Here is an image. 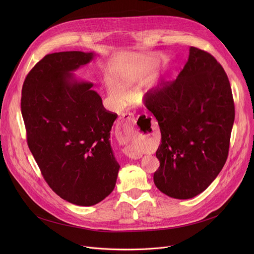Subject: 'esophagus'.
Masks as SVG:
<instances>
[{
	"instance_id": "esophagus-1",
	"label": "esophagus",
	"mask_w": 254,
	"mask_h": 254,
	"mask_svg": "<svg viewBox=\"0 0 254 254\" xmlns=\"http://www.w3.org/2000/svg\"><path fill=\"white\" fill-rule=\"evenodd\" d=\"M134 123L135 120L131 114H123L122 117L119 119L117 124V127H119V130L116 131V136L120 143H126L127 141L130 128L132 127ZM120 129H121V131L119 130ZM126 154L132 159H139L141 157L139 154H136L129 149H126Z\"/></svg>"
}]
</instances>
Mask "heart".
Instances as JSON below:
<instances>
[{
	"mask_svg": "<svg viewBox=\"0 0 254 254\" xmlns=\"http://www.w3.org/2000/svg\"><path fill=\"white\" fill-rule=\"evenodd\" d=\"M134 76H124L122 78L123 87L115 80H108V92H110V95L114 99V101H116L118 104H122L127 100L128 93L124 88V86L131 84L134 81Z\"/></svg>",
	"mask_w": 254,
	"mask_h": 254,
	"instance_id": "obj_1",
	"label": "heart"
}]
</instances>
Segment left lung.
I'll return each instance as SVG.
<instances>
[{"mask_svg": "<svg viewBox=\"0 0 254 254\" xmlns=\"http://www.w3.org/2000/svg\"><path fill=\"white\" fill-rule=\"evenodd\" d=\"M144 103L162 135L155 185L175 199L199 195L228 157L235 110L226 72L210 53L190 47L176 80L152 89Z\"/></svg>", "mask_w": 254, "mask_h": 254, "instance_id": "left-lung-1", "label": "left lung"}]
</instances>
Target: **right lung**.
I'll return each instance as SVG.
<instances>
[{
  "mask_svg": "<svg viewBox=\"0 0 254 254\" xmlns=\"http://www.w3.org/2000/svg\"><path fill=\"white\" fill-rule=\"evenodd\" d=\"M93 56L46 55L26 76L21 98L28 147L43 178L59 197L78 206L110 195L120 170L110 140L118 115L105 110L92 83L73 74Z\"/></svg>",
  "mask_w": 254,
  "mask_h": 254,
  "instance_id": "add662e5",
  "label": "right lung"
}]
</instances>
